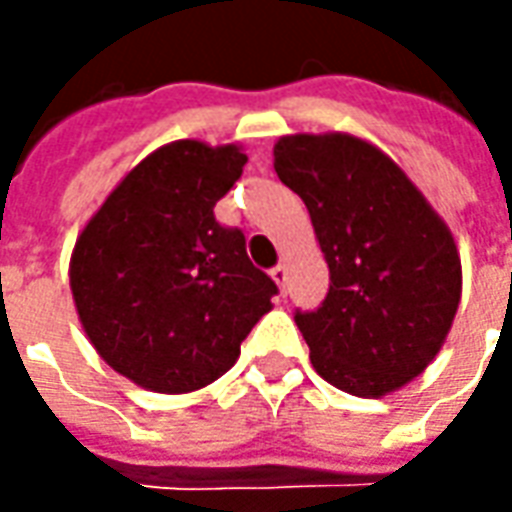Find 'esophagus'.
I'll return each mask as SVG.
<instances>
[{"mask_svg": "<svg viewBox=\"0 0 512 512\" xmlns=\"http://www.w3.org/2000/svg\"><path fill=\"white\" fill-rule=\"evenodd\" d=\"M271 277H274V282L279 285V293L285 296V293H288V260H282V263L271 271Z\"/></svg>", "mask_w": 512, "mask_h": 512, "instance_id": "esophagus-1", "label": "esophagus"}]
</instances>
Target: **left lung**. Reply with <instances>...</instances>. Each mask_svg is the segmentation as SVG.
<instances>
[{"mask_svg":"<svg viewBox=\"0 0 512 512\" xmlns=\"http://www.w3.org/2000/svg\"><path fill=\"white\" fill-rule=\"evenodd\" d=\"M274 169L307 205L329 266L326 301L296 312L315 373L348 395H392L436 359L461 304L450 227L362 136H279Z\"/></svg>","mask_w":512,"mask_h":512,"instance_id":"left-lung-1","label":"left lung"}]
</instances>
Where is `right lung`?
<instances>
[{"label": "right lung", "mask_w": 512, "mask_h": 512, "mask_svg": "<svg viewBox=\"0 0 512 512\" xmlns=\"http://www.w3.org/2000/svg\"><path fill=\"white\" fill-rule=\"evenodd\" d=\"M244 147L178 139L153 150L90 216L71 252V293L98 356L161 395L222 378L274 304L241 230L213 216Z\"/></svg>", "instance_id": "1"}]
</instances>
